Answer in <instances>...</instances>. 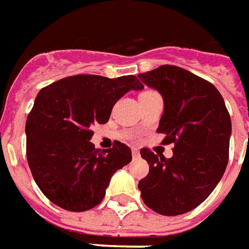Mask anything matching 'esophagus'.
I'll return each mask as SVG.
<instances>
[{"mask_svg": "<svg viewBox=\"0 0 249 249\" xmlns=\"http://www.w3.org/2000/svg\"><path fill=\"white\" fill-rule=\"evenodd\" d=\"M132 155L136 158V157H139L140 155V153H139V148H136V147H132Z\"/></svg>", "mask_w": 249, "mask_h": 249, "instance_id": "esophagus-1", "label": "esophagus"}]
</instances>
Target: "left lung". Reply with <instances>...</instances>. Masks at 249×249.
Wrapping results in <instances>:
<instances>
[{"instance_id":"1","label":"left lung","mask_w":249,"mask_h":249,"mask_svg":"<svg viewBox=\"0 0 249 249\" xmlns=\"http://www.w3.org/2000/svg\"><path fill=\"white\" fill-rule=\"evenodd\" d=\"M138 77L163 98L157 132L165 135L163 144L174 143L172 158L140 150L150 172L138 187L147 207L160 215H180L204 202L222 178L231 116L219 91L187 69L162 65Z\"/></svg>"}]
</instances>
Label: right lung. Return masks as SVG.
<instances>
[{"label":"right lung","mask_w":249,"mask_h":249,"mask_svg":"<svg viewBox=\"0 0 249 249\" xmlns=\"http://www.w3.org/2000/svg\"><path fill=\"white\" fill-rule=\"evenodd\" d=\"M142 89L133 75H76L38 92L25 123L27 160L50 202L76 213L102 202L111 176L131 162L132 153L120 142L109 150L95 148L91 125L107 123L114 103Z\"/></svg>","instance_id":"obj_1"}]
</instances>
